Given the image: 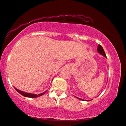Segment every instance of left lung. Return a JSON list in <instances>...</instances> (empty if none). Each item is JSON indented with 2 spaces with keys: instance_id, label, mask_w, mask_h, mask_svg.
Masks as SVG:
<instances>
[{
  "instance_id": "obj_1",
  "label": "left lung",
  "mask_w": 126,
  "mask_h": 126,
  "mask_svg": "<svg viewBox=\"0 0 126 126\" xmlns=\"http://www.w3.org/2000/svg\"><path fill=\"white\" fill-rule=\"evenodd\" d=\"M97 51H98V52H99L100 54L104 55L105 57L107 58V56H106V54H105V51H104V50L103 47H101V46L100 45H98V47H97ZM77 98H78V99H79V100H83L82 99H79V97H77Z\"/></svg>"
}]
</instances>
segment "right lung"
<instances>
[{"label": "right lung", "mask_w": 126, "mask_h": 126, "mask_svg": "<svg viewBox=\"0 0 126 126\" xmlns=\"http://www.w3.org/2000/svg\"><path fill=\"white\" fill-rule=\"evenodd\" d=\"M15 89L16 90V91L18 92V93H19L20 94H21L22 95L24 96L25 97H39V96H40L43 95L45 93V92H44V93H41V94H39L38 95H36V94H30V93H25V92L23 91H20L19 90L17 89L16 88Z\"/></svg>", "instance_id": "obj_1"}]
</instances>
